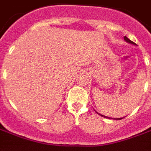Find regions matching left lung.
Returning <instances> with one entry per match:
<instances>
[{
  "instance_id": "left-lung-1",
  "label": "left lung",
  "mask_w": 151,
  "mask_h": 151,
  "mask_svg": "<svg viewBox=\"0 0 151 151\" xmlns=\"http://www.w3.org/2000/svg\"><path fill=\"white\" fill-rule=\"evenodd\" d=\"M124 40H125L126 42H128V43H132V44H135V43H133V41H131L130 40H129V39L126 37V36H124ZM99 115H100V114H99ZM100 116H103V117H105V118H109V117H108V116H104V115H100ZM121 119H122V118H117V120H121ZM115 120H116V118Z\"/></svg>"
}]
</instances>
